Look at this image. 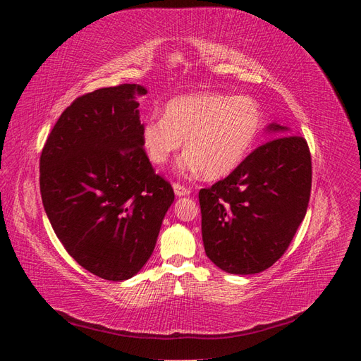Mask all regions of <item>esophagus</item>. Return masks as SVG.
I'll use <instances>...</instances> for the list:
<instances>
[{
  "mask_svg": "<svg viewBox=\"0 0 361 361\" xmlns=\"http://www.w3.org/2000/svg\"><path fill=\"white\" fill-rule=\"evenodd\" d=\"M173 190H174V194L178 195V197H185V195H190L191 194V190L183 187V185L180 183H173Z\"/></svg>",
  "mask_w": 361,
  "mask_h": 361,
  "instance_id": "34e87169",
  "label": "esophagus"
}]
</instances>
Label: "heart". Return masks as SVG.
Returning <instances> with one entry per match:
<instances>
[{"label": "heart", "mask_w": 361, "mask_h": 361, "mask_svg": "<svg viewBox=\"0 0 361 361\" xmlns=\"http://www.w3.org/2000/svg\"><path fill=\"white\" fill-rule=\"evenodd\" d=\"M264 126L259 104L248 96L216 92L182 94L164 106L162 117L152 116L141 128V143L149 161L164 166L173 154L185 150L180 169L203 171L220 179L241 166Z\"/></svg>", "instance_id": "heart-1"}]
</instances>
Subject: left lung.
Segmentation results:
<instances>
[{"instance_id":"8db88e82","label":"left lung","mask_w":361,"mask_h":361,"mask_svg":"<svg viewBox=\"0 0 361 361\" xmlns=\"http://www.w3.org/2000/svg\"><path fill=\"white\" fill-rule=\"evenodd\" d=\"M272 140L228 176L199 192L206 256L231 274H256L283 256L307 211L310 150L286 126H267ZM276 138L274 139V137Z\"/></svg>"}]
</instances>
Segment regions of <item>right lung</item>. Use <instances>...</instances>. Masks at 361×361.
<instances>
[{"mask_svg": "<svg viewBox=\"0 0 361 361\" xmlns=\"http://www.w3.org/2000/svg\"><path fill=\"white\" fill-rule=\"evenodd\" d=\"M138 84L75 99L40 157V194L60 243L92 274L134 277L154 253L171 185L152 169L141 143Z\"/></svg>", "mask_w": 361, "mask_h": 361, "instance_id": "right-lung-1", "label": "right lung"}]
</instances>
